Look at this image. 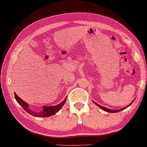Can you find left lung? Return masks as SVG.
<instances>
[{
  "mask_svg": "<svg viewBox=\"0 0 147 147\" xmlns=\"http://www.w3.org/2000/svg\"><path fill=\"white\" fill-rule=\"evenodd\" d=\"M94 102V101H93ZM132 102H133V101L132 102ZM94 103L96 104V105H97L98 106H99V107L100 108H102V110H104V111H106V112H111V113H114V112H120V111H121V110H123L124 109H125V108H126L127 107H128V106H129L130 104H130L128 106H126V107H124V108H122V109H120V110H111V109H109V108H106V107H104V106H100V105H99V104H98L97 103H96L95 102H94Z\"/></svg>",
  "mask_w": 147,
  "mask_h": 147,
  "instance_id": "1",
  "label": "left lung"
}]
</instances>
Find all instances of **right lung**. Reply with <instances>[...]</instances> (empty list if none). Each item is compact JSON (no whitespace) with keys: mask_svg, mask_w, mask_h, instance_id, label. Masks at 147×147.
I'll return each mask as SVG.
<instances>
[{"mask_svg":"<svg viewBox=\"0 0 147 147\" xmlns=\"http://www.w3.org/2000/svg\"><path fill=\"white\" fill-rule=\"evenodd\" d=\"M15 97L18 103L21 106V107L25 110L27 113L31 114V115L35 116V117H48L51 116L53 114L57 113L59 110L62 108V106L65 103V101L67 100V97H65V100L63 102H61L59 104H57L56 106H43V110L41 112H33L31 110L29 107V105L27 102L23 101L21 98H20L19 96L17 95V94L15 93Z\"/></svg>","mask_w":147,"mask_h":147,"instance_id":"1","label":"right lung"}]
</instances>
